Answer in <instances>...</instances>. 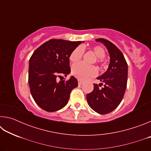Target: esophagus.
<instances>
[{
  "instance_id": "1",
  "label": "esophagus",
  "mask_w": 151,
  "mask_h": 151,
  "mask_svg": "<svg viewBox=\"0 0 151 151\" xmlns=\"http://www.w3.org/2000/svg\"><path fill=\"white\" fill-rule=\"evenodd\" d=\"M78 85H83V84L84 83V82L81 81V80H78Z\"/></svg>"
}]
</instances>
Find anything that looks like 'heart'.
I'll use <instances>...</instances> for the list:
<instances>
[{"instance_id":"b5f03b06","label":"heart","mask_w":151,"mask_h":151,"mask_svg":"<svg viewBox=\"0 0 151 151\" xmlns=\"http://www.w3.org/2000/svg\"><path fill=\"white\" fill-rule=\"evenodd\" d=\"M94 54L99 58V61H102V59L105 56V51L101 47L96 46L93 48ZM84 53L83 48L78 47L75 48L70 53L69 60L72 63H76L81 59ZM72 74L80 80H86L88 78L93 77L97 75L96 68L93 66H87L83 63H79L73 65L72 66Z\"/></svg>"}]
</instances>
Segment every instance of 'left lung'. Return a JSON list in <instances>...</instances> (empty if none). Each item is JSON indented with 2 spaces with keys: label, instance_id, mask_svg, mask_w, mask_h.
<instances>
[{
  "label": "left lung",
  "instance_id": "8db88e82",
  "mask_svg": "<svg viewBox=\"0 0 151 151\" xmlns=\"http://www.w3.org/2000/svg\"><path fill=\"white\" fill-rule=\"evenodd\" d=\"M105 46L110 57V63L105 73L96 78L101 81L94 84V89L86 94L91 108L101 114L114 111L122 100L127 88L128 65L121 51L111 42L104 39H96ZM104 86L99 89L102 84Z\"/></svg>",
  "mask_w": 151,
  "mask_h": 151
}]
</instances>
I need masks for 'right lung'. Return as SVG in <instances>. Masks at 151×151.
Wrapping results in <instances>:
<instances>
[{"instance_id": "1", "label": "right lung", "mask_w": 151, "mask_h": 151, "mask_svg": "<svg viewBox=\"0 0 151 151\" xmlns=\"http://www.w3.org/2000/svg\"><path fill=\"white\" fill-rule=\"evenodd\" d=\"M83 42L51 39L33 52L29 60V84L33 99L42 109L55 112L68 103L71 91L78 86L77 79L71 76L69 80L57 82V78L70 73V53Z\"/></svg>"}]
</instances>
